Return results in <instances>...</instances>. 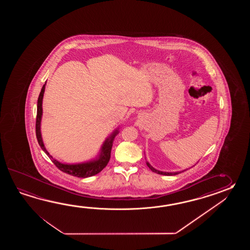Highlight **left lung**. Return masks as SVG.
Returning a JSON list of instances; mask_svg holds the SVG:
<instances>
[{"mask_svg":"<svg viewBox=\"0 0 250 250\" xmlns=\"http://www.w3.org/2000/svg\"><path fill=\"white\" fill-rule=\"evenodd\" d=\"M146 165H147L149 168H150V170H153V171H154V172H155V173H158V174H162V175H176V174H178V173H181V172H164V171H160V170H155L154 167H152L151 165H149L148 162H146Z\"/></svg>","mask_w":250,"mask_h":250,"instance_id":"obj_1","label":"left lung"}]
</instances>
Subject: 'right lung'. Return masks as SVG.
Instances as JSON below:
<instances>
[{
    "mask_svg": "<svg viewBox=\"0 0 250 250\" xmlns=\"http://www.w3.org/2000/svg\"><path fill=\"white\" fill-rule=\"evenodd\" d=\"M44 88H45V84L42 85V90L38 96V112H37V121H36V134H37V138H38L39 146L43 150V152L47 154L48 157L52 160V162L58 168L59 170L63 171L65 173H68L69 175L75 176V177H79V178H87V177H91V176L96 175L97 173H99L108 165V163L110 161L113 139L119 133L118 129L112 133V135L104 141V143L102 146L101 154L96 160L91 161L88 163L79 164V165H63V164L58 162L57 160L53 159V156L49 154L47 150L43 146L42 137H41V130H40V123H41L42 113V96L44 93Z\"/></svg>",
    "mask_w": 250,
    "mask_h": 250,
    "instance_id": "add662e5",
    "label": "right lung"
}]
</instances>
